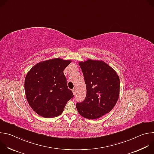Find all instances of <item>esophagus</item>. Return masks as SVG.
I'll return each instance as SVG.
<instances>
[{
  "label": "esophagus",
  "instance_id": "esophagus-1",
  "mask_svg": "<svg viewBox=\"0 0 154 154\" xmlns=\"http://www.w3.org/2000/svg\"><path fill=\"white\" fill-rule=\"evenodd\" d=\"M72 91L73 94H74V95H75V94H76V90H75V89H73Z\"/></svg>",
  "mask_w": 154,
  "mask_h": 154
}]
</instances>
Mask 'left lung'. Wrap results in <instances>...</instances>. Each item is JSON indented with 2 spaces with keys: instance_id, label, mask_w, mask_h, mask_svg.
<instances>
[{
  "instance_id": "8db88e82",
  "label": "left lung",
  "mask_w": 154,
  "mask_h": 154,
  "mask_svg": "<svg viewBox=\"0 0 154 154\" xmlns=\"http://www.w3.org/2000/svg\"><path fill=\"white\" fill-rule=\"evenodd\" d=\"M86 87L84 101L76 104L79 113L89 119L108 113L119 96L120 80L116 72L102 60L79 61Z\"/></svg>"
}]
</instances>
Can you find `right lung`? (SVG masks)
Masks as SVG:
<instances>
[{
	"label": "right lung",
	"instance_id": "obj_1",
	"mask_svg": "<svg viewBox=\"0 0 154 154\" xmlns=\"http://www.w3.org/2000/svg\"><path fill=\"white\" fill-rule=\"evenodd\" d=\"M71 62L60 58L42 61L27 72L24 83L26 96L30 107L39 116L52 118L61 115L74 96L63 73Z\"/></svg>",
	"mask_w": 154,
	"mask_h": 154
}]
</instances>
